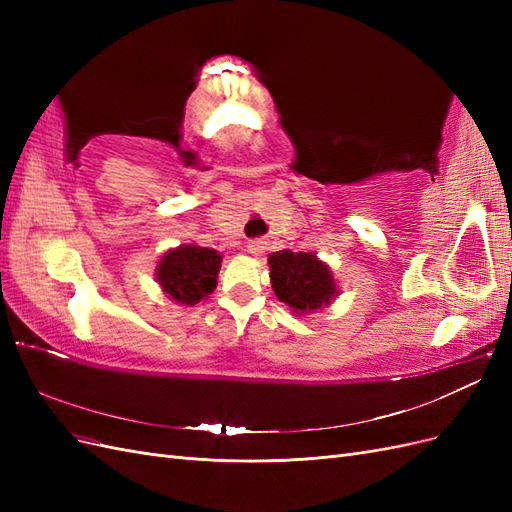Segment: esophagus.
I'll use <instances>...</instances> for the list:
<instances>
[{"label": "esophagus", "instance_id": "1", "mask_svg": "<svg viewBox=\"0 0 512 512\" xmlns=\"http://www.w3.org/2000/svg\"><path fill=\"white\" fill-rule=\"evenodd\" d=\"M267 250V241L265 239H252L250 243H247V252H250L252 256H262Z\"/></svg>", "mask_w": 512, "mask_h": 512}]
</instances>
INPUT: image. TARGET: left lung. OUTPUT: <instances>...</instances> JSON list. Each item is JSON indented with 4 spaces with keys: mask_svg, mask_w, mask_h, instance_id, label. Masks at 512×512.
I'll return each instance as SVG.
<instances>
[{
    "mask_svg": "<svg viewBox=\"0 0 512 512\" xmlns=\"http://www.w3.org/2000/svg\"><path fill=\"white\" fill-rule=\"evenodd\" d=\"M271 286L275 297L294 314L316 312L335 297V282L329 267L307 252H273L269 256Z\"/></svg>",
    "mask_w": 512,
    "mask_h": 512,
    "instance_id": "left-lung-1",
    "label": "left lung"
}]
</instances>
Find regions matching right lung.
I'll return each instance as SVG.
<instances>
[{"label":"right lung","instance_id":"obj_1","mask_svg":"<svg viewBox=\"0 0 512 512\" xmlns=\"http://www.w3.org/2000/svg\"><path fill=\"white\" fill-rule=\"evenodd\" d=\"M222 256L198 245H181L164 254L158 265V282L170 299L196 305L218 286Z\"/></svg>","mask_w":512,"mask_h":512}]
</instances>
